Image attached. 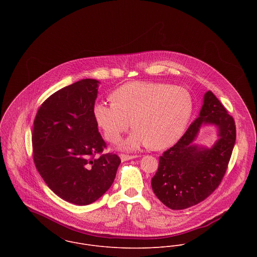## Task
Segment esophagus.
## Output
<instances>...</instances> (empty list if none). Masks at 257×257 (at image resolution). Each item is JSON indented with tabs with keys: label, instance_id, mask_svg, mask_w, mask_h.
Masks as SVG:
<instances>
[{
	"label": "esophagus",
	"instance_id": "obj_1",
	"mask_svg": "<svg viewBox=\"0 0 257 257\" xmlns=\"http://www.w3.org/2000/svg\"><path fill=\"white\" fill-rule=\"evenodd\" d=\"M119 157L121 159V161H126V160H131V159H135L138 158V155H126V154H119Z\"/></svg>",
	"mask_w": 257,
	"mask_h": 257
}]
</instances>
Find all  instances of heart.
I'll return each mask as SVG.
<instances>
[{"mask_svg": "<svg viewBox=\"0 0 257 257\" xmlns=\"http://www.w3.org/2000/svg\"><path fill=\"white\" fill-rule=\"evenodd\" d=\"M111 102H97L93 115L106 139L116 143L131 126L136 128L119 148L133 151L144 146L155 149L178 141L190 120L193 101L182 87L161 82L137 81L115 89Z\"/></svg>", "mask_w": 257, "mask_h": 257, "instance_id": "heart-1", "label": "heart"}]
</instances>
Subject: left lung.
I'll return each mask as SVG.
<instances>
[{"label": "left lung", "mask_w": 257, "mask_h": 257, "mask_svg": "<svg viewBox=\"0 0 257 257\" xmlns=\"http://www.w3.org/2000/svg\"><path fill=\"white\" fill-rule=\"evenodd\" d=\"M215 125L218 140L211 148L193 142L200 127ZM234 120L218 98L208 91L198 117L178 143L159 157L157 172L151 179L156 197L172 210H183L208 198L220 185L234 147Z\"/></svg>", "instance_id": "1"}]
</instances>
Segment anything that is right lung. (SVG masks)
<instances>
[{
    "mask_svg": "<svg viewBox=\"0 0 257 257\" xmlns=\"http://www.w3.org/2000/svg\"><path fill=\"white\" fill-rule=\"evenodd\" d=\"M100 82L82 79L47 98L33 130L34 161L40 176L61 199L78 206L101 198L114 180L120 159L103 152L93 115Z\"/></svg>",
    "mask_w": 257,
    "mask_h": 257,
    "instance_id": "right-lung-1",
    "label": "right lung"
}]
</instances>
